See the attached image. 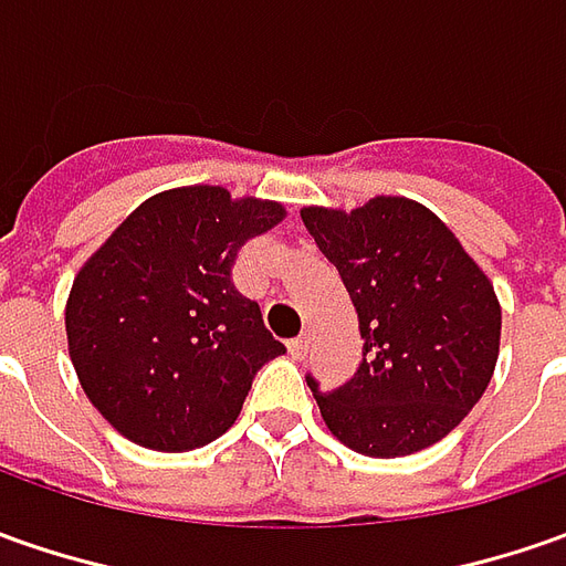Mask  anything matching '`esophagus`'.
<instances>
[{"instance_id":"esophagus-1","label":"esophagus","mask_w":566,"mask_h":566,"mask_svg":"<svg viewBox=\"0 0 566 566\" xmlns=\"http://www.w3.org/2000/svg\"><path fill=\"white\" fill-rule=\"evenodd\" d=\"M287 350H291V357H294V360H303V357L310 354V338H306V335H301V338L287 342Z\"/></svg>"}]
</instances>
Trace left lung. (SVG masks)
Instances as JSON below:
<instances>
[{"mask_svg": "<svg viewBox=\"0 0 566 566\" xmlns=\"http://www.w3.org/2000/svg\"><path fill=\"white\" fill-rule=\"evenodd\" d=\"M301 219L357 306L363 360L322 391L332 436L366 458H403L441 441L489 388L501 306L451 228L426 206L376 197L354 212L306 206Z\"/></svg>", "mask_w": 566, "mask_h": 566, "instance_id": "left-lung-1", "label": "left lung"}]
</instances>
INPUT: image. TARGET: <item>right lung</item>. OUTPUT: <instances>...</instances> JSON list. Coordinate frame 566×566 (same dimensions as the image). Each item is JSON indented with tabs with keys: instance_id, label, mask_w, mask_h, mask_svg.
Here are the masks:
<instances>
[{
	"instance_id": "1",
	"label": "right lung",
	"mask_w": 566,
	"mask_h": 566,
	"mask_svg": "<svg viewBox=\"0 0 566 566\" xmlns=\"http://www.w3.org/2000/svg\"><path fill=\"white\" fill-rule=\"evenodd\" d=\"M284 219L269 200L178 187L140 203L71 284L65 332L93 407L134 444L193 451L238 419L284 344L231 269Z\"/></svg>"
}]
</instances>
